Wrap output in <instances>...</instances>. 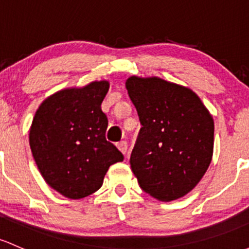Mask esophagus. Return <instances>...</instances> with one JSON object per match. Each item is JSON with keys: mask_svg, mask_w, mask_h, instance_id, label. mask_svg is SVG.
<instances>
[{"mask_svg": "<svg viewBox=\"0 0 249 249\" xmlns=\"http://www.w3.org/2000/svg\"><path fill=\"white\" fill-rule=\"evenodd\" d=\"M117 148L122 151L123 154H125L127 151V143L125 141H122V142L117 143Z\"/></svg>", "mask_w": 249, "mask_h": 249, "instance_id": "1", "label": "esophagus"}]
</instances>
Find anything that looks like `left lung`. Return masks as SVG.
<instances>
[{
  "instance_id": "obj_1",
  "label": "left lung",
  "mask_w": 249,
  "mask_h": 249,
  "mask_svg": "<svg viewBox=\"0 0 249 249\" xmlns=\"http://www.w3.org/2000/svg\"><path fill=\"white\" fill-rule=\"evenodd\" d=\"M142 124L130 166L141 188L172 201L197 186L213 154V118L191 88L156 76L125 82Z\"/></svg>"
}]
</instances>
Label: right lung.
Wrapping results in <instances>:
<instances>
[{
  "mask_svg": "<svg viewBox=\"0 0 249 249\" xmlns=\"http://www.w3.org/2000/svg\"><path fill=\"white\" fill-rule=\"evenodd\" d=\"M106 80L69 87L46 98L30 129L36 167L50 187L70 199H81L103 186L109 166L124 156L106 141L107 117L101 104Z\"/></svg>",
  "mask_w": 249,
  "mask_h": 249,
  "instance_id": "right-lung-1",
  "label": "right lung"
}]
</instances>
